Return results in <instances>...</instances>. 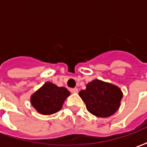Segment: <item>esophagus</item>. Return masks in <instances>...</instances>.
Instances as JSON below:
<instances>
[{"mask_svg": "<svg viewBox=\"0 0 147 147\" xmlns=\"http://www.w3.org/2000/svg\"><path fill=\"white\" fill-rule=\"evenodd\" d=\"M78 89L77 88H73V89H71V92L72 93V94H77L78 93Z\"/></svg>", "mask_w": 147, "mask_h": 147, "instance_id": "obj_1", "label": "esophagus"}]
</instances>
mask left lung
Wrapping results in <instances>:
<instances>
[{
	"label": "left lung",
	"instance_id": "left-lung-1",
	"mask_svg": "<svg viewBox=\"0 0 147 147\" xmlns=\"http://www.w3.org/2000/svg\"><path fill=\"white\" fill-rule=\"evenodd\" d=\"M85 102L86 109L98 117H111L120 106L123 92L120 87L100 80H94L86 84V90L79 93Z\"/></svg>",
	"mask_w": 147,
	"mask_h": 147
}]
</instances>
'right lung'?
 Returning <instances> with one entry per match:
<instances>
[{
    "label": "right lung",
    "mask_w": 147,
    "mask_h": 147,
    "mask_svg": "<svg viewBox=\"0 0 147 147\" xmlns=\"http://www.w3.org/2000/svg\"><path fill=\"white\" fill-rule=\"evenodd\" d=\"M70 92L65 87H59L46 82L30 96V103L38 113L51 115L60 111Z\"/></svg>",
    "instance_id": "right-lung-1"
}]
</instances>
